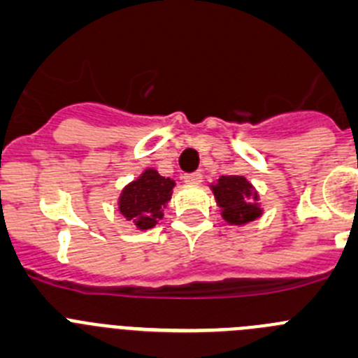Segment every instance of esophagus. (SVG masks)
Segmentation results:
<instances>
[{"label":"esophagus","instance_id":"1","mask_svg":"<svg viewBox=\"0 0 358 358\" xmlns=\"http://www.w3.org/2000/svg\"><path fill=\"white\" fill-rule=\"evenodd\" d=\"M203 180V175L199 171H194V173H185L183 175V182L185 183H191V185H196V183H199Z\"/></svg>","mask_w":358,"mask_h":358}]
</instances>
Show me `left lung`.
<instances>
[{
  "label": "left lung",
  "mask_w": 358,
  "mask_h": 358,
  "mask_svg": "<svg viewBox=\"0 0 358 358\" xmlns=\"http://www.w3.org/2000/svg\"><path fill=\"white\" fill-rule=\"evenodd\" d=\"M212 191L227 223L246 224L262 214V208L257 203L259 194L244 176H221L217 183L212 185Z\"/></svg>",
  "instance_id": "left-lung-1"
}]
</instances>
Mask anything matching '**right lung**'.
I'll return each instance as SVG.
<instances>
[{
  "instance_id": "1",
  "label": "right lung",
  "mask_w": 358,
  "mask_h": 358,
  "mask_svg": "<svg viewBox=\"0 0 358 358\" xmlns=\"http://www.w3.org/2000/svg\"><path fill=\"white\" fill-rule=\"evenodd\" d=\"M175 180L160 176L155 169L128 183L119 196V210L139 230L153 228L162 219L166 203L171 199Z\"/></svg>"
}]
</instances>
